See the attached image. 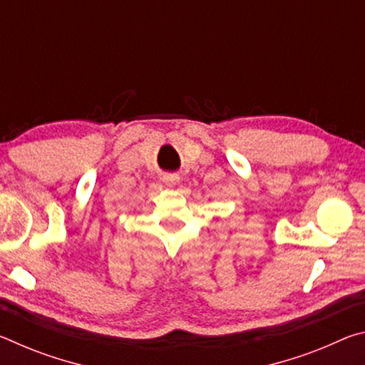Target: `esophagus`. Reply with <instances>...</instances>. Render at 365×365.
Returning a JSON list of instances; mask_svg holds the SVG:
<instances>
[{"instance_id": "esophagus-1", "label": "esophagus", "mask_w": 365, "mask_h": 365, "mask_svg": "<svg viewBox=\"0 0 365 365\" xmlns=\"http://www.w3.org/2000/svg\"><path fill=\"white\" fill-rule=\"evenodd\" d=\"M178 180H180V177H178L177 174H168L163 177V182L168 185V187H174V185L178 183Z\"/></svg>"}]
</instances>
